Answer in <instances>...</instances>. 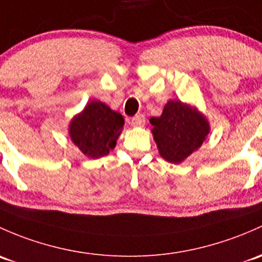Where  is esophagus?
<instances>
[{"label": "esophagus", "instance_id": "1", "mask_svg": "<svg viewBox=\"0 0 262 262\" xmlns=\"http://www.w3.org/2000/svg\"><path fill=\"white\" fill-rule=\"evenodd\" d=\"M130 124L133 126H143L145 124V117L143 114H137L136 117L132 118Z\"/></svg>", "mask_w": 262, "mask_h": 262}]
</instances>
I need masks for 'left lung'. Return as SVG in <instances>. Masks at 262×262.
I'll use <instances>...</instances> for the list:
<instances>
[{"mask_svg":"<svg viewBox=\"0 0 262 262\" xmlns=\"http://www.w3.org/2000/svg\"><path fill=\"white\" fill-rule=\"evenodd\" d=\"M152 134L162 158L181 163L202 145L210 133V124L197 108L169 100L161 117L150 118Z\"/></svg>","mask_w":262,"mask_h":262,"instance_id":"obj_1","label":"left lung"}]
</instances>
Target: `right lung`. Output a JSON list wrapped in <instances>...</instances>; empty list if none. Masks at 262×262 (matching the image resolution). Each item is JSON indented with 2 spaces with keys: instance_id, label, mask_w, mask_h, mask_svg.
<instances>
[{
  "instance_id": "add662e5",
  "label": "right lung",
  "mask_w": 262,
  "mask_h": 262,
  "mask_svg": "<svg viewBox=\"0 0 262 262\" xmlns=\"http://www.w3.org/2000/svg\"><path fill=\"white\" fill-rule=\"evenodd\" d=\"M124 126V118L99 100L86 104L69 125L74 144L89 158L96 159L114 149Z\"/></svg>"
}]
</instances>
